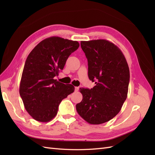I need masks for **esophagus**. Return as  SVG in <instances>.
I'll list each match as a JSON object with an SVG mask.
<instances>
[{
    "label": "esophagus",
    "mask_w": 155,
    "mask_h": 155,
    "mask_svg": "<svg viewBox=\"0 0 155 155\" xmlns=\"http://www.w3.org/2000/svg\"><path fill=\"white\" fill-rule=\"evenodd\" d=\"M79 89V87H75V91H76V92L78 91Z\"/></svg>",
    "instance_id": "esophagus-1"
}]
</instances>
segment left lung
Returning <instances> with one entry per match:
<instances>
[{
  "label": "left lung",
  "mask_w": 155,
  "mask_h": 155,
  "mask_svg": "<svg viewBox=\"0 0 155 155\" xmlns=\"http://www.w3.org/2000/svg\"><path fill=\"white\" fill-rule=\"evenodd\" d=\"M88 60V76L95 82L91 89L80 88L82 101L78 113L87 122L98 125L118 114L127 97L129 68L122 51L105 39L81 41Z\"/></svg>",
  "instance_id": "left-lung-1"
}]
</instances>
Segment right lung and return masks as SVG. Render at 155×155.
Listing matches in <instances>:
<instances>
[{
	"label": "right lung",
	"instance_id": "right-lung-1",
	"mask_svg": "<svg viewBox=\"0 0 155 155\" xmlns=\"http://www.w3.org/2000/svg\"><path fill=\"white\" fill-rule=\"evenodd\" d=\"M79 46L78 41L51 37L41 41L28 56L19 93L25 109L34 120L40 122L51 121L57 114L60 103L74 91L71 84L54 78Z\"/></svg>",
	"mask_w": 155,
	"mask_h": 155
}]
</instances>
